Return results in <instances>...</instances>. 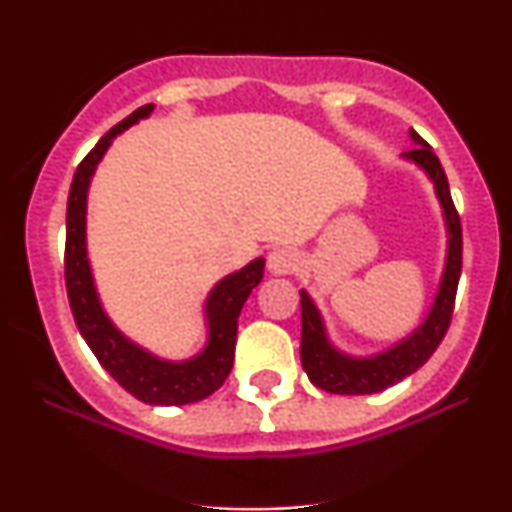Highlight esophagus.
<instances>
[{
    "instance_id": "obj_1",
    "label": "esophagus",
    "mask_w": 512,
    "mask_h": 512,
    "mask_svg": "<svg viewBox=\"0 0 512 512\" xmlns=\"http://www.w3.org/2000/svg\"><path fill=\"white\" fill-rule=\"evenodd\" d=\"M267 267L272 274H293L298 269V255L291 248H274L267 257Z\"/></svg>"
}]
</instances>
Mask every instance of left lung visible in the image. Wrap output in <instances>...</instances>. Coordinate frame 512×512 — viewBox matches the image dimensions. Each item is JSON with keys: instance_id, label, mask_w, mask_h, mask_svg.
<instances>
[{"instance_id": "1", "label": "left lung", "mask_w": 512, "mask_h": 512, "mask_svg": "<svg viewBox=\"0 0 512 512\" xmlns=\"http://www.w3.org/2000/svg\"><path fill=\"white\" fill-rule=\"evenodd\" d=\"M411 139L416 144L409 154H404L411 161L419 163L421 168L431 175L436 182V192L440 204H443L445 221H448L450 233V248L448 262H445V274L440 281V291L436 303H433L431 315L426 317L424 325L419 327L409 339L397 344L395 349L385 351V354L373 358H349L334 351L327 344L325 327H322L320 313L308 298V293H301V361L305 373H308L310 383L320 390L332 392V395H373V392L385 390V387L399 383L407 375L419 370L433 351L438 349L443 337L448 334L452 310H455L457 284H460L462 274V221L457 214L455 202L450 197L448 175L440 166L438 156L433 154L431 146L421 142L416 132H411Z\"/></svg>"}]
</instances>
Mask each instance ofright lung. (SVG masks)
<instances>
[{
    "label": "right lung",
    "mask_w": 512,
    "mask_h": 512,
    "mask_svg": "<svg viewBox=\"0 0 512 512\" xmlns=\"http://www.w3.org/2000/svg\"><path fill=\"white\" fill-rule=\"evenodd\" d=\"M154 110V103H146L134 110L125 120L105 132L101 142L88 151L84 161L76 168L67 199V243H64V281L76 327L84 334L86 344L96 354L101 366L120 383L129 395L146 404H190L214 395L228 378L236 356L238 317L245 301L262 281L264 260L250 262L240 272L226 276L216 284L207 301L209 317V344L197 358L185 363L158 361L144 349L127 342L110 325L96 289H93L91 269L86 260V190L93 170L101 161L105 149L115 134L134 125Z\"/></svg>",
    "instance_id": "right-lung-1"
}]
</instances>
